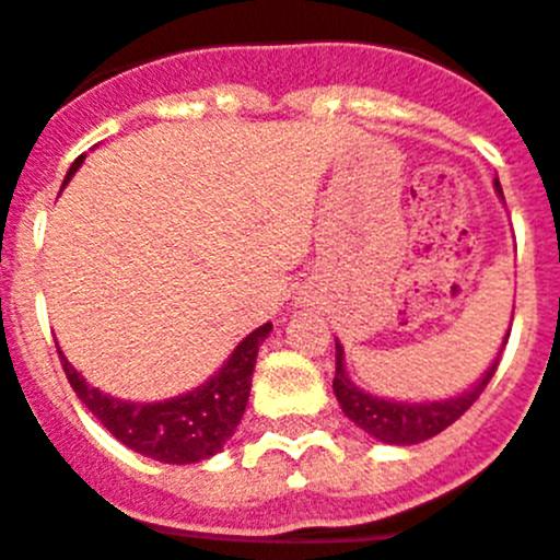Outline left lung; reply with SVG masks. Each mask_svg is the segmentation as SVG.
I'll list each match as a JSON object with an SVG mask.
<instances>
[{"label":"left lung","mask_w":560,"mask_h":560,"mask_svg":"<svg viewBox=\"0 0 560 560\" xmlns=\"http://www.w3.org/2000/svg\"><path fill=\"white\" fill-rule=\"evenodd\" d=\"M499 192V182H493ZM508 336L504 334L502 348L508 345ZM502 353V350H499ZM499 368V355L491 361V368L485 370L471 387L465 393L452 395V398L440 400H387L378 398V395L364 393L361 387H355L350 381L348 370H345V348L336 339V375H334V393L339 400L341 412L353 420L355 427L364 429L370 438L381 440V443H389V446H415V443H423V440L434 438L443 429H448L457 418H463L468 412L474 400L482 395V389L488 387V381L493 378Z\"/></svg>","instance_id":"left-lung-1"}]
</instances>
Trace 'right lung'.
Instances as JSON below:
<instances>
[{"label": "right lung", "mask_w": 560, "mask_h": 560, "mask_svg": "<svg viewBox=\"0 0 560 560\" xmlns=\"http://www.w3.org/2000/svg\"><path fill=\"white\" fill-rule=\"evenodd\" d=\"M83 156H78L69 167L67 185L72 173L81 167ZM271 323L252 330L241 345L230 353V359L219 368V373L207 378L190 393H182L167 400H122L114 395L101 393L92 387L81 373L58 350L69 384L86 409L101 420L103 427L120 440L131 452L151 457L156 463H201L224 448L226 440L235 434L237 423L244 418L246 400L252 389V373H255L257 348L269 336Z\"/></svg>", "instance_id": "right-lung-1"}]
</instances>
